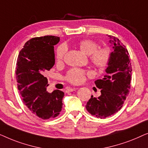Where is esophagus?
I'll return each mask as SVG.
<instances>
[{
	"instance_id": "34e87169",
	"label": "esophagus",
	"mask_w": 148,
	"mask_h": 148,
	"mask_svg": "<svg viewBox=\"0 0 148 148\" xmlns=\"http://www.w3.org/2000/svg\"><path fill=\"white\" fill-rule=\"evenodd\" d=\"M77 89V88H69L66 89V92H73V91H75Z\"/></svg>"
}]
</instances>
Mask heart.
<instances>
[{
    "instance_id": "heart-1",
    "label": "heart",
    "mask_w": 148,
    "mask_h": 148,
    "mask_svg": "<svg viewBox=\"0 0 148 148\" xmlns=\"http://www.w3.org/2000/svg\"><path fill=\"white\" fill-rule=\"evenodd\" d=\"M96 42L91 40H84L78 43L81 51L89 55V59L95 67L101 69L108 65L111 58V50L109 48L98 47ZM66 52L64 45H60L56 52V60L58 63L62 62ZM86 72L81 69L73 68L69 71L65 76V79L71 84H79L85 79Z\"/></svg>"
}]
</instances>
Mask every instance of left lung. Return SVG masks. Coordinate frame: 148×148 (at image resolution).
Masks as SVG:
<instances>
[{
	"label": "left lung",
	"instance_id": "1",
	"mask_svg": "<svg viewBox=\"0 0 148 148\" xmlns=\"http://www.w3.org/2000/svg\"><path fill=\"white\" fill-rule=\"evenodd\" d=\"M110 43L114 51L102 79L95 82L100 89L98 98L93 96L87 102L86 108L89 113L100 119H105L120 110L129 93L131 79V63L126 47L118 38L109 36Z\"/></svg>",
	"mask_w": 148,
	"mask_h": 148
}]
</instances>
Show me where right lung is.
I'll return each mask as SVG.
<instances>
[{
	"instance_id": "right-lung-1",
	"label": "right lung",
	"mask_w": 148,
	"mask_h": 148,
	"mask_svg": "<svg viewBox=\"0 0 148 148\" xmlns=\"http://www.w3.org/2000/svg\"><path fill=\"white\" fill-rule=\"evenodd\" d=\"M60 38L45 36L28 40L18 56L16 68L17 88L23 103L34 114L42 119H54L62 108L64 92L56 90L48 93L44 72L55 62L54 46Z\"/></svg>"
}]
</instances>
